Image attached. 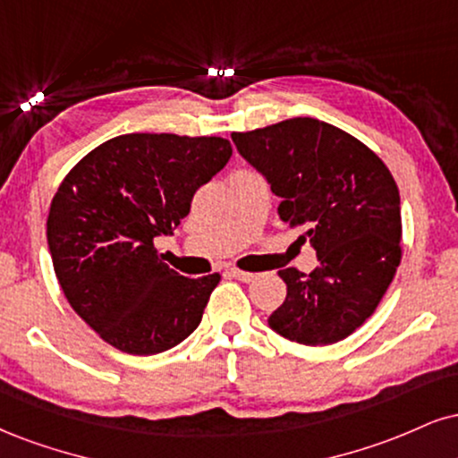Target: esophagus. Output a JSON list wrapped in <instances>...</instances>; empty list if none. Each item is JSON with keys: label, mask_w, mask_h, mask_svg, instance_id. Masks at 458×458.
<instances>
[{"label": "esophagus", "mask_w": 458, "mask_h": 458, "mask_svg": "<svg viewBox=\"0 0 458 458\" xmlns=\"http://www.w3.org/2000/svg\"><path fill=\"white\" fill-rule=\"evenodd\" d=\"M228 275H230V277L239 279V282H245V284L247 282H253V279H256V275L247 273V271H241V268H230Z\"/></svg>", "instance_id": "esophagus-1"}]
</instances>
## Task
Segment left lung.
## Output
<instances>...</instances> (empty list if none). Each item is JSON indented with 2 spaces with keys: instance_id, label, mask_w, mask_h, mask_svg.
Here are the masks:
<instances>
[{
  "instance_id": "left-lung-1",
  "label": "left lung",
  "mask_w": 458,
  "mask_h": 458,
  "mask_svg": "<svg viewBox=\"0 0 458 458\" xmlns=\"http://www.w3.org/2000/svg\"><path fill=\"white\" fill-rule=\"evenodd\" d=\"M233 142L282 198L279 217L316 250L310 275L284 268L288 294L268 327L302 345L337 344L371 318L401 262L399 187L348 131L313 117L234 131Z\"/></svg>"
}]
</instances>
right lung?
<instances>
[{"label":"right lung","instance_id":"add662e5","mask_svg":"<svg viewBox=\"0 0 458 458\" xmlns=\"http://www.w3.org/2000/svg\"><path fill=\"white\" fill-rule=\"evenodd\" d=\"M230 156L219 136L123 134L65 174L47 219L53 268L72 310L113 348L159 354L198 328L222 277H183L153 243Z\"/></svg>","mask_w":458,"mask_h":458}]
</instances>
